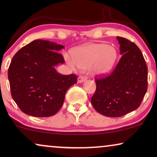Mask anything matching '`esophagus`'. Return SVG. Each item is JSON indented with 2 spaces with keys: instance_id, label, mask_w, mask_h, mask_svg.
I'll use <instances>...</instances> for the list:
<instances>
[{
  "instance_id": "1",
  "label": "esophagus",
  "mask_w": 157,
  "mask_h": 157,
  "mask_svg": "<svg viewBox=\"0 0 157 157\" xmlns=\"http://www.w3.org/2000/svg\"><path fill=\"white\" fill-rule=\"evenodd\" d=\"M86 79L87 78L85 76H79L78 79H77V81H78V83H83V81H85Z\"/></svg>"
}]
</instances>
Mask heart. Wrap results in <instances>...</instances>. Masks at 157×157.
<instances>
[{
    "instance_id": "heart-1",
    "label": "heart",
    "mask_w": 157,
    "mask_h": 157,
    "mask_svg": "<svg viewBox=\"0 0 157 157\" xmlns=\"http://www.w3.org/2000/svg\"><path fill=\"white\" fill-rule=\"evenodd\" d=\"M64 59L72 69L91 67L94 74H105L114 66L117 51L114 47L104 44H87L75 48L74 55L64 53Z\"/></svg>"
}]
</instances>
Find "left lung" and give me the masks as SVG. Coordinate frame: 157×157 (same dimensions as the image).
<instances>
[{
    "instance_id": "obj_1",
    "label": "left lung",
    "mask_w": 157,
    "mask_h": 157,
    "mask_svg": "<svg viewBox=\"0 0 157 157\" xmlns=\"http://www.w3.org/2000/svg\"><path fill=\"white\" fill-rule=\"evenodd\" d=\"M119 63L108 76L96 77V91L91 104L97 112L119 117L136 110L147 91L148 68L142 53L134 43L117 36Z\"/></svg>"
}]
</instances>
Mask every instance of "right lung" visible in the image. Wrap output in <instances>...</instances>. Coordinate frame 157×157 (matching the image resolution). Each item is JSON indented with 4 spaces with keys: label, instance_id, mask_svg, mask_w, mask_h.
Listing matches in <instances>:
<instances>
[{
    "label": "right lung",
    "instance_id": "add662e5",
    "mask_svg": "<svg viewBox=\"0 0 157 157\" xmlns=\"http://www.w3.org/2000/svg\"><path fill=\"white\" fill-rule=\"evenodd\" d=\"M64 46L35 40L20 49L8 68L13 99L23 113L36 117L56 114L63 106L67 90L77 82L75 74L62 75L55 66L63 63L58 51Z\"/></svg>",
    "mask_w": 157,
    "mask_h": 157
}]
</instances>
